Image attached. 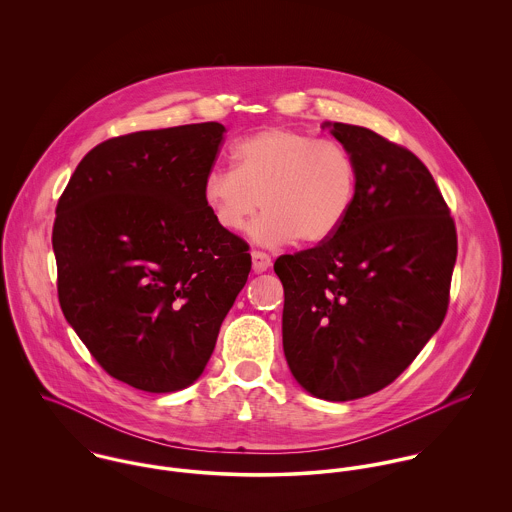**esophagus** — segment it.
I'll return each instance as SVG.
<instances>
[{
	"label": "esophagus",
	"instance_id": "34e87169",
	"mask_svg": "<svg viewBox=\"0 0 512 512\" xmlns=\"http://www.w3.org/2000/svg\"><path fill=\"white\" fill-rule=\"evenodd\" d=\"M270 266H272V258H270L266 252L252 250V268H254V272H256V274L266 272Z\"/></svg>",
	"mask_w": 512,
	"mask_h": 512
}]
</instances>
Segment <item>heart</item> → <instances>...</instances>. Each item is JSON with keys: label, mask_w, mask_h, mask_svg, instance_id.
I'll return each mask as SVG.
<instances>
[{"label": "heart", "mask_w": 512, "mask_h": 512, "mask_svg": "<svg viewBox=\"0 0 512 512\" xmlns=\"http://www.w3.org/2000/svg\"><path fill=\"white\" fill-rule=\"evenodd\" d=\"M230 161L232 169L207 173L203 201L228 232L244 230L262 205L264 215L252 228L260 244L327 240L347 219L357 195V159L333 138L268 128L240 140Z\"/></svg>", "instance_id": "obj_1"}]
</instances>
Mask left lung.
<instances>
[{"instance_id": "obj_1", "label": "left lung", "mask_w": 512, "mask_h": 512, "mask_svg": "<svg viewBox=\"0 0 512 512\" xmlns=\"http://www.w3.org/2000/svg\"><path fill=\"white\" fill-rule=\"evenodd\" d=\"M359 165L343 224L284 254V353L309 394L347 402L394 382L443 323L457 232L428 167L361 126L325 122Z\"/></svg>"}]
</instances>
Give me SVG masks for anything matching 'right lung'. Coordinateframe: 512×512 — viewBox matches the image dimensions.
I'll use <instances>...</instances> for the list:
<instances>
[{
  "instance_id": "right-lung-1",
  "label": "right lung",
  "mask_w": 512,
  "mask_h": 512,
  "mask_svg": "<svg viewBox=\"0 0 512 512\" xmlns=\"http://www.w3.org/2000/svg\"><path fill=\"white\" fill-rule=\"evenodd\" d=\"M224 132L205 122L106 140L59 199L61 309L96 363L138 390L193 384L248 280V244L203 201Z\"/></svg>"
}]
</instances>
